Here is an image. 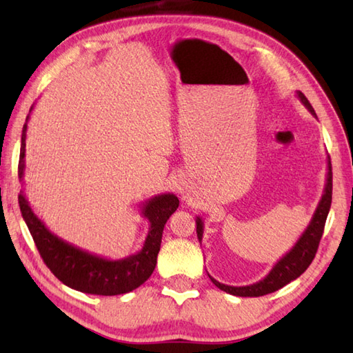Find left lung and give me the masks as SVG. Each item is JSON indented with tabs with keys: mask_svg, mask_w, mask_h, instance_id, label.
<instances>
[{
	"mask_svg": "<svg viewBox=\"0 0 353 353\" xmlns=\"http://www.w3.org/2000/svg\"><path fill=\"white\" fill-rule=\"evenodd\" d=\"M297 99L303 103V106L308 109L314 117L317 118L316 112H314L311 106V103L301 91H297ZM331 201H332V165H331V159L327 157V172H326L323 196H321L319 201L317 209L312 215L308 228L305 229L301 238L297 239V243L292 245V249L285 253L283 256L276 262L274 267L270 270V273L259 282L245 285V287H232V285L220 283L219 281H215L212 276H209L211 277L212 283L215 287L229 292L232 296L259 297V296L270 294V292H274L279 288L285 287V285L290 283L291 281L297 279V277L310 267L314 256H316L319 243L325 230V223L327 219L329 209H331ZM196 224H197V238L199 241H201V238H203V221H201L200 216H197Z\"/></svg>",
	"mask_w": 353,
	"mask_h": 353,
	"instance_id": "obj_1",
	"label": "left lung"
}]
</instances>
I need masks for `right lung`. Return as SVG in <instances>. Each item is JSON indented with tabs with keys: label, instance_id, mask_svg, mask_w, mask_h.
<instances>
[{
	"label": "right lung",
	"instance_id": "1",
	"mask_svg": "<svg viewBox=\"0 0 353 353\" xmlns=\"http://www.w3.org/2000/svg\"><path fill=\"white\" fill-rule=\"evenodd\" d=\"M32 110L33 106L30 112ZM26 138L27 123L22 127L18 165V174L22 182L26 170ZM18 200L22 219L51 273L66 287L97 296L125 294L141 287L152 276L157 262V253L161 250L163 226L179 208V199L171 192L157 194L148 199L142 205V215L150 223L142 249L123 259H108L66 243L52 234L30 208L24 191L19 192Z\"/></svg>",
	"mask_w": 353,
	"mask_h": 353
}]
</instances>
